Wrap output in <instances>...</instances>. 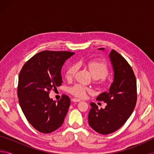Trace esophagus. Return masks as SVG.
Returning <instances> with one entry per match:
<instances>
[{
  "label": "esophagus",
  "instance_id": "34e87169",
  "mask_svg": "<svg viewBox=\"0 0 154 154\" xmlns=\"http://www.w3.org/2000/svg\"><path fill=\"white\" fill-rule=\"evenodd\" d=\"M72 102H74V103H78V102H80V100L79 99H77V98H72V100H71Z\"/></svg>",
  "mask_w": 154,
  "mask_h": 154
}]
</instances>
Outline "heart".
Wrapping results in <instances>:
<instances>
[{
  "mask_svg": "<svg viewBox=\"0 0 154 154\" xmlns=\"http://www.w3.org/2000/svg\"><path fill=\"white\" fill-rule=\"evenodd\" d=\"M88 67L90 73L94 79H101L102 82H105V77L109 75V67L105 62L100 60H92L88 63ZM77 70V66L72 64L66 70L65 77L68 80H71L74 77ZM90 89L81 84H75L69 88V92L77 98H84L87 93L90 92Z\"/></svg>",
  "mask_w": 154,
  "mask_h": 154,
  "instance_id": "obj_1",
  "label": "heart"
}]
</instances>
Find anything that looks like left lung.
<instances>
[{"label":"left lung","instance_id":"8db88e82","mask_svg":"<svg viewBox=\"0 0 154 154\" xmlns=\"http://www.w3.org/2000/svg\"><path fill=\"white\" fill-rule=\"evenodd\" d=\"M104 50V48H99ZM114 71L113 82L109 92H105L97 100L106 103L105 109H98L91 103L88 123L96 132L109 134L123 126L131 116L137 103V81L133 70L123 56L112 49L109 54Z\"/></svg>","mask_w":154,"mask_h":154}]
</instances>
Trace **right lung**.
<instances>
[{"instance_id":"1","label":"right lung","mask_w":154,"mask_h":154,"mask_svg":"<svg viewBox=\"0 0 154 154\" xmlns=\"http://www.w3.org/2000/svg\"><path fill=\"white\" fill-rule=\"evenodd\" d=\"M75 53L66 51H43L23 66L19 75L17 96L28 122L42 133H50L63 124L71 105L70 98L62 95L53 100L49 94L60 86L61 69Z\"/></svg>"}]
</instances>
